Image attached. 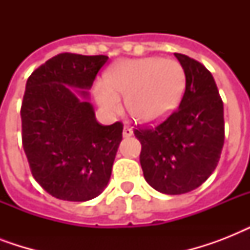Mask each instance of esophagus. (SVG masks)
I'll use <instances>...</instances> for the list:
<instances>
[{
	"mask_svg": "<svg viewBox=\"0 0 250 250\" xmlns=\"http://www.w3.org/2000/svg\"><path fill=\"white\" fill-rule=\"evenodd\" d=\"M133 135V131L131 127L128 125H125V128H123V137H131Z\"/></svg>",
	"mask_w": 250,
	"mask_h": 250,
	"instance_id": "34e87169",
	"label": "esophagus"
}]
</instances>
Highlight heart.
<instances>
[{"label": "heart", "mask_w": 250, "mask_h": 250, "mask_svg": "<svg viewBox=\"0 0 250 250\" xmlns=\"http://www.w3.org/2000/svg\"><path fill=\"white\" fill-rule=\"evenodd\" d=\"M186 74L174 60L148 57L123 60L106 71L105 84L98 83L94 96L106 113L122 109L121 97L131 117L141 123H154L166 118L182 97Z\"/></svg>", "instance_id": "obj_1"}]
</instances>
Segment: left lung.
<instances>
[{"instance_id":"obj_1","label":"left lung","mask_w":250,"mask_h":250,"mask_svg":"<svg viewBox=\"0 0 250 250\" xmlns=\"http://www.w3.org/2000/svg\"><path fill=\"white\" fill-rule=\"evenodd\" d=\"M186 74L180 105L156 127L133 131L141 143L145 180L166 194H182L200 187L215 170L225 143L223 102L208 68L175 53Z\"/></svg>"}]
</instances>
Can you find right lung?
Instances as JSON below:
<instances>
[{
  "label": "right lung",
  "instance_id": "add662e5",
  "mask_svg": "<svg viewBox=\"0 0 250 250\" xmlns=\"http://www.w3.org/2000/svg\"><path fill=\"white\" fill-rule=\"evenodd\" d=\"M106 56L61 53L31 74L21 102V141L36 182L53 197H97L111 176L123 125H102L88 97Z\"/></svg>",
  "mask_w": 250,
  "mask_h": 250
}]
</instances>
